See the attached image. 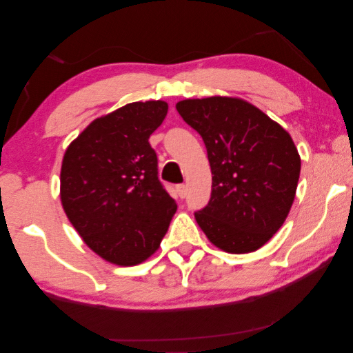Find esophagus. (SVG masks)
<instances>
[{"label":"esophagus","instance_id":"esophagus-1","mask_svg":"<svg viewBox=\"0 0 353 353\" xmlns=\"http://www.w3.org/2000/svg\"><path fill=\"white\" fill-rule=\"evenodd\" d=\"M176 194H178V196H180V199H184V196H186V186H184V184H178Z\"/></svg>","mask_w":353,"mask_h":353}]
</instances>
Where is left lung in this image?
I'll list each match as a JSON object with an SVG mask.
<instances>
[{"label":"left lung","instance_id":"8db88e82","mask_svg":"<svg viewBox=\"0 0 353 353\" xmlns=\"http://www.w3.org/2000/svg\"><path fill=\"white\" fill-rule=\"evenodd\" d=\"M176 110L200 133L212 172L211 199L195 212L196 223L226 252L259 250L293 205L301 158L292 136L242 99H186Z\"/></svg>","mask_w":353,"mask_h":353}]
</instances>
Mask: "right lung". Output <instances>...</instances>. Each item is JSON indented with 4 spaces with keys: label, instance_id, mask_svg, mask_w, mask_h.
I'll list each match as a JSON object with an SVG mask.
<instances>
[{
    "label": "right lung",
    "instance_id": "add662e5",
    "mask_svg": "<svg viewBox=\"0 0 353 353\" xmlns=\"http://www.w3.org/2000/svg\"><path fill=\"white\" fill-rule=\"evenodd\" d=\"M167 108L163 101L128 103L92 121L65 152L61 205L83 242L111 263L150 257L176 211L148 142Z\"/></svg>",
    "mask_w": 353,
    "mask_h": 353
}]
</instances>
